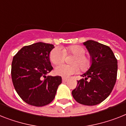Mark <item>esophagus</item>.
Here are the masks:
<instances>
[{"mask_svg":"<svg viewBox=\"0 0 126 126\" xmlns=\"http://www.w3.org/2000/svg\"><path fill=\"white\" fill-rule=\"evenodd\" d=\"M67 81H68V79H66V78H62V82H66Z\"/></svg>","mask_w":126,"mask_h":126,"instance_id":"obj_1","label":"esophagus"}]
</instances>
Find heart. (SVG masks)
Returning a JSON list of instances; mask_svg holds the SVG:
<instances>
[{
  "label": "heart",
  "instance_id": "1",
  "mask_svg": "<svg viewBox=\"0 0 126 126\" xmlns=\"http://www.w3.org/2000/svg\"><path fill=\"white\" fill-rule=\"evenodd\" d=\"M86 49L79 45H72L61 49L55 47L49 54V60L53 64L64 62L65 55H73L75 57L71 61L73 65L61 64L57 65L55 73L63 77H69L71 75L79 71V67L82 71L88 70L91 65V59L89 55H86Z\"/></svg>",
  "mask_w": 126,
  "mask_h": 126
}]
</instances>
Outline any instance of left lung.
Segmentation results:
<instances>
[{
  "instance_id": "8db88e82",
  "label": "left lung",
  "mask_w": 126,
  "mask_h": 126,
  "mask_svg": "<svg viewBox=\"0 0 126 126\" xmlns=\"http://www.w3.org/2000/svg\"><path fill=\"white\" fill-rule=\"evenodd\" d=\"M84 45L90 54L91 65L81 75L84 79L77 81L72 95L81 104L94 106L104 101L111 93L117 80V60L108 46L91 40L84 42Z\"/></svg>"
}]
</instances>
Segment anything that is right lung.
<instances>
[{
	"mask_svg": "<svg viewBox=\"0 0 126 126\" xmlns=\"http://www.w3.org/2000/svg\"><path fill=\"white\" fill-rule=\"evenodd\" d=\"M53 48V44L37 42L24 46L13 57L12 82L16 93L28 104L37 107L49 104L62 83L60 76H46L53 69L49 53Z\"/></svg>",
	"mask_w": 126,
	"mask_h": 126,
	"instance_id": "add662e5",
	"label": "right lung"
}]
</instances>
